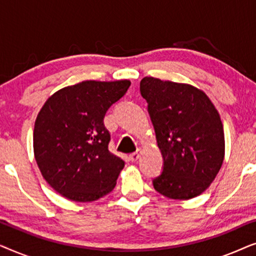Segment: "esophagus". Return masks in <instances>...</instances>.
I'll return each instance as SVG.
<instances>
[{"label":"esophagus","instance_id":"34e87169","mask_svg":"<svg viewBox=\"0 0 256 256\" xmlns=\"http://www.w3.org/2000/svg\"><path fill=\"white\" fill-rule=\"evenodd\" d=\"M140 154H141V152H140V150H138L136 152L130 154V155H129V160H130L132 162H136V160L140 158Z\"/></svg>","mask_w":256,"mask_h":256}]
</instances>
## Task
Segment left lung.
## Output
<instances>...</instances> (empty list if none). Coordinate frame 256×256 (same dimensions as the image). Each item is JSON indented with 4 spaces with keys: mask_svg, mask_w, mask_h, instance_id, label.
Instances as JSON below:
<instances>
[{
    "mask_svg": "<svg viewBox=\"0 0 256 256\" xmlns=\"http://www.w3.org/2000/svg\"><path fill=\"white\" fill-rule=\"evenodd\" d=\"M142 96L163 156L162 174L152 180L164 197L186 200L202 194L222 166L225 135L220 115L204 90L144 76Z\"/></svg>",
    "mask_w": 256,
    "mask_h": 256,
    "instance_id": "8db88e82",
    "label": "left lung"
}]
</instances>
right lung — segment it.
Returning <instances> with one entry per match:
<instances>
[{
    "label": "right lung",
    "mask_w": 256,
    "mask_h": 256,
    "mask_svg": "<svg viewBox=\"0 0 256 256\" xmlns=\"http://www.w3.org/2000/svg\"><path fill=\"white\" fill-rule=\"evenodd\" d=\"M130 86L129 80H86L45 101L34 121V154L42 176L62 197L94 202L110 194L124 160L108 150L104 118Z\"/></svg>",
    "instance_id": "add662e5"
}]
</instances>
